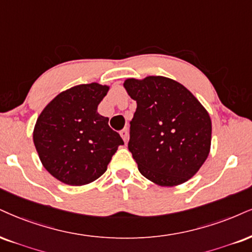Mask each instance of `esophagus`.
<instances>
[{"instance_id":"obj_1","label":"esophagus","mask_w":252,"mask_h":252,"mask_svg":"<svg viewBox=\"0 0 252 252\" xmlns=\"http://www.w3.org/2000/svg\"><path fill=\"white\" fill-rule=\"evenodd\" d=\"M120 135H121V138L124 139V141H125L126 144H127V141H128V128L121 129Z\"/></svg>"}]
</instances>
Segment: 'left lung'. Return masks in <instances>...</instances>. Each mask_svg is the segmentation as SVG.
Returning <instances> with one entry per match:
<instances>
[{"label": "left lung", "instance_id": "obj_1", "mask_svg": "<svg viewBox=\"0 0 252 252\" xmlns=\"http://www.w3.org/2000/svg\"><path fill=\"white\" fill-rule=\"evenodd\" d=\"M124 86L136 100L128 150L139 172L160 186L188 181L210 151L212 120L206 108L189 90L166 77L131 78Z\"/></svg>", "mask_w": 252, "mask_h": 252}]
</instances>
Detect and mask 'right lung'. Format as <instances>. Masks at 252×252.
I'll return each instance as SVG.
<instances>
[{"instance_id": "1", "label": "right lung", "mask_w": 252, "mask_h": 252, "mask_svg": "<svg viewBox=\"0 0 252 252\" xmlns=\"http://www.w3.org/2000/svg\"><path fill=\"white\" fill-rule=\"evenodd\" d=\"M108 86L82 84L60 93L37 119L33 144L44 168L60 181L83 186L106 172L124 145L97 107Z\"/></svg>"}]
</instances>
